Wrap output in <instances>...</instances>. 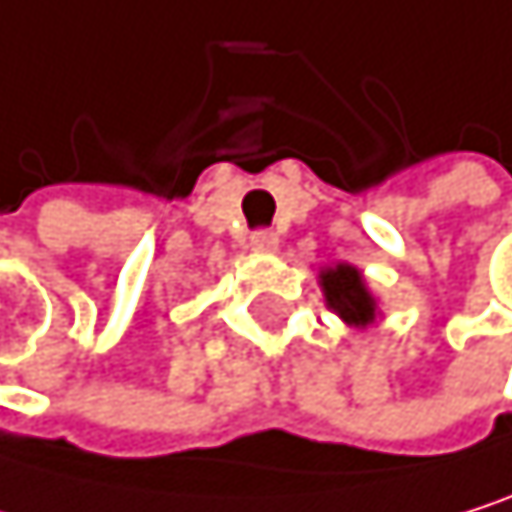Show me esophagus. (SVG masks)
Here are the masks:
<instances>
[{
	"instance_id": "1",
	"label": "esophagus",
	"mask_w": 512,
	"mask_h": 512,
	"mask_svg": "<svg viewBox=\"0 0 512 512\" xmlns=\"http://www.w3.org/2000/svg\"><path fill=\"white\" fill-rule=\"evenodd\" d=\"M250 247L259 250V253H271V250H277V235H271V232H256V235L250 238Z\"/></svg>"
}]
</instances>
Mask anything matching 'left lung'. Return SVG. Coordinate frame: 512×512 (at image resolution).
<instances>
[{"label": "left lung", "mask_w": 512, "mask_h": 512, "mask_svg": "<svg viewBox=\"0 0 512 512\" xmlns=\"http://www.w3.org/2000/svg\"><path fill=\"white\" fill-rule=\"evenodd\" d=\"M323 280V293H326V302L329 308H336L348 323H357V326H366L372 323L375 317V302L372 296L366 293L363 280H360V271L351 268V265H336V268H326L320 274Z\"/></svg>", "instance_id": "obj_1"}]
</instances>
